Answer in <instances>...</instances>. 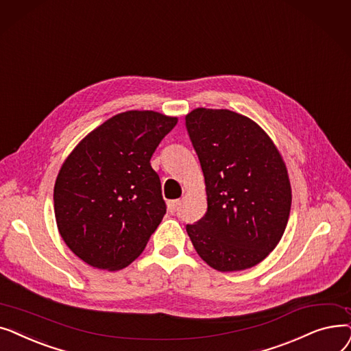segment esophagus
Listing matches in <instances>:
<instances>
[{"label": "esophagus", "mask_w": 351, "mask_h": 351, "mask_svg": "<svg viewBox=\"0 0 351 351\" xmlns=\"http://www.w3.org/2000/svg\"><path fill=\"white\" fill-rule=\"evenodd\" d=\"M178 204H180L178 199H171V202L167 203V207H169V213H170V214H174V213L177 211Z\"/></svg>", "instance_id": "obj_1"}]
</instances>
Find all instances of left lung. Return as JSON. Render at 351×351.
Here are the masks:
<instances>
[{"label":"left lung","mask_w":351,"mask_h":351,"mask_svg":"<svg viewBox=\"0 0 351 351\" xmlns=\"http://www.w3.org/2000/svg\"><path fill=\"white\" fill-rule=\"evenodd\" d=\"M186 127L204 174L207 211L186 230L214 270L252 269L280 243L289 221L287 167L269 134L230 110L195 108Z\"/></svg>","instance_id":"1"}]
</instances>
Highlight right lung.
Listing matches in <instances>:
<instances>
[{"label":"right lung","mask_w":351,"mask_h":351,"mask_svg":"<svg viewBox=\"0 0 351 351\" xmlns=\"http://www.w3.org/2000/svg\"><path fill=\"white\" fill-rule=\"evenodd\" d=\"M177 121L152 110L120 112L64 160L54 186L56 221L82 261L115 271L143 253L165 214L149 160Z\"/></svg>","instance_id":"obj_1"}]
</instances>
